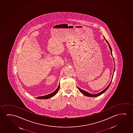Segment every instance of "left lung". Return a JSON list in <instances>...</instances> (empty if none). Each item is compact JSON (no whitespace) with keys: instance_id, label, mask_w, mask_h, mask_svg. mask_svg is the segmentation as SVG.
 Masks as SVG:
<instances>
[{"instance_id":"1","label":"left lung","mask_w":133,"mask_h":133,"mask_svg":"<svg viewBox=\"0 0 133 133\" xmlns=\"http://www.w3.org/2000/svg\"><path fill=\"white\" fill-rule=\"evenodd\" d=\"M103 37H104V36H103ZM104 39H105V41H106L107 43H108V45H109V49H110V50L111 52V55H112V49H111V48L110 45L109 44L108 41H107V39H105L104 37ZM114 71H115V69H114V72H113L114 73ZM114 73H113V76H114ZM113 76H112V77H113ZM111 82H112V80H111V81L110 83H109V85L108 86V87H107L106 88H105L104 90H103V91H102V92H100V93H98V94H90V93H89V92H86V91H84V90H82V89H80V88H79L78 87H77V88H78V89L79 90V91H80V92H81L82 93V94H83L84 95L86 96H87V97H97V96H99L101 95V94H103V93H104V92H105V91H106V90H107V89H108V88H109V87L110 85Z\"/></svg>"}]
</instances>
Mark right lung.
<instances>
[{
	"instance_id": "right-lung-1",
	"label": "right lung",
	"mask_w": 133,
	"mask_h": 133,
	"mask_svg": "<svg viewBox=\"0 0 133 133\" xmlns=\"http://www.w3.org/2000/svg\"><path fill=\"white\" fill-rule=\"evenodd\" d=\"M59 88H60V85H59L58 88H57L56 90L54 92H53L52 93L49 94L48 95H46L38 97H36V98H37V99H48V98H50L51 97H52L53 96H54L56 94V93L58 92L59 89Z\"/></svg>"
}]
</instances>
